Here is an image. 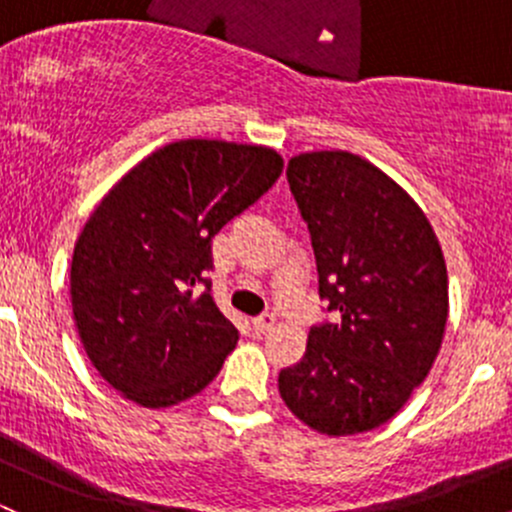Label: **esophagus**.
<instances>
[{"label":"esophagus","instance_id":"obj_1","mask_svg":"<svg viewBox=\"0 0 512 512\" xmlns=\"http://www.w3.org/2000/svg\"><path fill=\"white\" fill-rule=\"evenodd\" d=\"M275 324H277V317L272 312H265V314H260V317L252 319V327H255L257 334L272 332V329H275Z\"/></svg>","mask_w":512,"mask_h":512}]
</instances>
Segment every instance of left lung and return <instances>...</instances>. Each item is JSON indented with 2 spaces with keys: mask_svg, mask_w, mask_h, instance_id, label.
I'll return each mask as SVG.
<instances>
[{
  "mask_svg": "<svg viewBox=\"0 0 512 512\" xmlns=\"http://www.w3.org/2000/svg\"><path fill=\"white\" fill-rule=\"evenodd\" d=\"M287 183L307 223L319 297L334 322L280 371L287 409L329 436L371 431L426 379L448 319V275L423 210L347 151L294 156Z\"/></svg>",
  "mask_w": 512,
  "mask_h": 512,
  "instance_id": "1",
  "label": "left lung"
}]
</instances>
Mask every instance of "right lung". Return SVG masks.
<instances>
[{"label":"right lung","instance_id":"right-lung-1","mask_svg":"<svg viewBox=\"0 0 512 512\" xmlns=\"http://www.w3.org/2000/svg\"><path fill=\"white\" fill-rule=\"evenodd\" d=\"M277 151L168 143L123 175L94 210L71 260V307L86 354L148 409L200 394L235 349L215 304L213 237L282 173Z\"/></svg>","mask_w":512,"mask_h":512}]
</instances>
